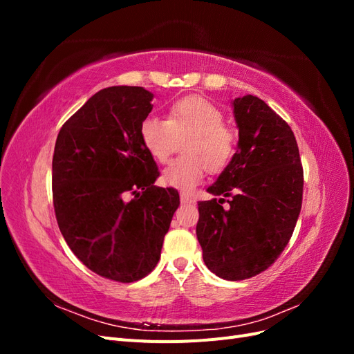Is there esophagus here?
<instances>
[{
    "label": "esophagus",
    "mask_w": 354,
    "mask_h": 354,
    "mask_svg": "<svg viewBox=\"0 0 354 354\" xmlns=\"http://www.w3.org/2000/svg\"><path fill=\"white\" fill-rule=\"evenodd\" d=\"M180 201H181V203H185V205H186V203H194V199H192L187 194H181Z\"/></svg>",
    "instance_id": "1"
}]
</instances>
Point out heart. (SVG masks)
Listing matches in <instances>:
<instances>
[{"instance_id":"obj_1","label":"heart","mask_w":354,"mask_h":354,"mask_svg":"<svg viewBox=\"0 0 354 354\" xmlns=\"http://www.w3.org/2000/svg\"><path fill=\"white\" fill-rule=\"evenodd\" d=\"M140 140L158 162H167L177 142L186 158L162 171V183L181 192L194 190L205 171L220 173L236 153L238 136L224 125V113L209 100L190 95L171 104L167 120L146 116L138 128Z\"/></svg>"}]
</instances>
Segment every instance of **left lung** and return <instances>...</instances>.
<instances>
[{
	"instance_id": "obj_1",
	"label": "left lung",
	"mask_w": 354,
	"mask_h": 354,
	"mask_svg": "<svg viewBox=\"0 0 354 354\" xmlns=\"http://www.w3.org/2000/svg\"><path fill=\"white\" fill-rule=\"evenodd\" d=\"M238 151L217 181L211 201L198 202L196 236L208 269L243 281L277 260L292 236L303 202V165L295 136L261 99L233 100ZM224 197L230 207L224 210Z\"/></svg>"
}]
</instances>
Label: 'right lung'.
<instances>
[{
	"label": "right lung",
	"instance_id": "1",
	"mask_svg": "<svg viewBox=\"0 0 354 354\" xmlns=\"http://www.w3.org/2000/svg\"><path fill=\"white\" fill-rule=\"evenodd\" d=\"M153 94L103 88L60 128L53 155V203L72 252L94 273L130 283L151 273L180 205L156 187L159 171L138 128Z\"/></svg>",
	"mask_w": 354,
	"mask_h": 354
}]
</instances>
